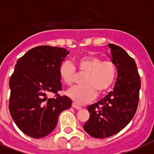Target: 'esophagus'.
<instances>
[{"mask_svg":"<svg viewBox=\"0 0 154 154\" xmlns=\"http://www.w3.org/2000/svg\"><path fill=\"white\" fill-rule=\"evenodd\" d=\"M72 106L74 108V109H82V107H81L80 105H77V104H76V103H72Z\"/></svg>","mask_w":154,"mask_h":154,"instance_id":"obj_1","label":"esophagus"}]
</instances>
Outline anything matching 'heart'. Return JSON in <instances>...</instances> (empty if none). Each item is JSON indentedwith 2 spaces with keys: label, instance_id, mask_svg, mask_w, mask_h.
Masks as SVG:
<instances>
[{
  "label": "heart",
  "instance_id": "heart-1",
  "mask_svg": "<svg viewBox=\"0 0 154 154\" xmlns=\"http://www.w3.org/2000/svg\"><path fill=\"white\" fill-rule=\"evenodd\" d=\"M77 67L85 72L82 77V85L72 87L66 93L77 104H85L96 97L97 92L101 94L108 91L117 77V67L112 61L104 60L96 55H84L77 60ZM61 81L66 85H72L76 80V69L69 61L63 62L59 69Z\"/></svg>",
  "mask_w": 154,
  "mask_h": 154
}]
</instances>
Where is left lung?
<instances>
[{
    "mask_svg": "<svg viewBox=\"0 0 154 154\" xmlns=\"http://www.w3.org/2000/svg\"><path fill=\"white\" fill-rule=\"evenodd\" d=\"M109 57L117 67L114 88L104 98L88 106L90 117L83 126L95 138L112 136L129 124L136 112L141 89L135 60L120 46L109 44Z\"/></svg>",
    "mask_w": 154,
    "mask_h": 154,
    "instance_id": "left-lung-1",
    "label": "left lung"
}]
</instances>
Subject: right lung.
<instances>
[{"mask_svg": "<svg viewBox=\"0 0 154 154\" xmlns=\"http://www.w3.org/2000/svg\"><path fill=\"white\" fill-rule=\"evenodd\" d=\"M69 52L60 47L32 48L19 58L9 80V112L17 127L28 136L41 138L57 124L58 116L72 105L66 96L48 94L62 89L59 69Z\"/></svg>", "mask_w": 154, "mask_h": 154, "instance_id": "1", "label": "right lung"}]
</instances>
